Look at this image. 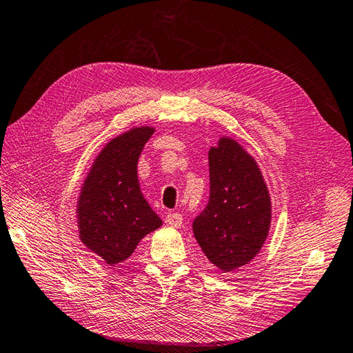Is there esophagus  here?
I'll use <instances>...</instances> for the list:
<instances>
[{"label": "esophagus", "instance_id": "1", "mask_svg": "<svg viewBox=\"0 0 353 353\" xmlns=\"http://www.w3.org/2000/svg\"><path fill=\"white\" fill-rule=\"evenodd\" d=\"M182 215L177 212H168L165 215V223L168 224L171 228H181L182 226Z\"/></svg>", "mask_w": 353, "mask_h": 353}]
</instances>
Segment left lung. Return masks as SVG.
Masks as SVG:
<instances>
[{
	"mask_svg": "<svg viewBox=\"0 0 353 353\" xmlns=\"http://www.w3.org/2000/svg\"><path fill=\"white\" fill-rule=\"evenodd\" d=\"M272 203L253 157L236 141L221 138L209 150V200L192 221L206 258L223 272L252 261L270 229Z\"/></svg>",
	"mask_w": 353,
	"mask_h": 353,
	"instance_id": "obj_1",
	"label": "left lung"
}]
</instances>
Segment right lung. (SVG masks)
Instances as JSON below:
<instances>
[{
    "instance_id": "right-lung-1",
    "label": "right lung",
    "mask_w": 353,
    "mask_h": 353,
    "mask_svg": "<svg viewBox=\"0 0 353 353\" xmlns=\"http://www.w3.org/2000/svg\"><path fill=\"white\" fill-rule=\"evenodd\" d=\"M150 127L112 139L97 157L79 199L80 239L108 264L130 256L138 243L162 220L142 197L137 165Z\"/></svg>"
}]
</instances>
